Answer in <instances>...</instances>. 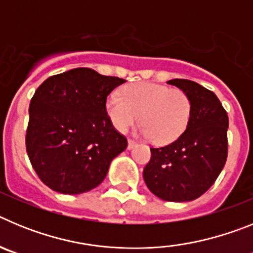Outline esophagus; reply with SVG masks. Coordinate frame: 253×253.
Here are the masks:
<instances>
[{
	"label": "esophagus",
	"instance_id": "1",
	"mask_svg": "<svg viewBox=\"0 0 253 253\" xmlns=\"http://www.w3.org/2000/svg\"><path fill=\"white\" fill-rule=\"evenodd\" d=\"M135 146H137V143L134 142V140H131V139L128 140V149H133Z\"/></svg>",
	"mask_w": 253,
	"mask_h": 253
}]
</instances>
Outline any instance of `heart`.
Segmentation results:
<instances>
[{
	"instance_id": "heart-1",
	"label": "heart",
	"mask_w": 253,
	"mask_h": 253,
	"mask_svg": "<svg viewBox=\"0 0 253 253\" xmlns=\"http://www.w3.org/2000/svg\"><path fill=\"white\" fill-rule=\"evenodd\" d=\"M123 93L113 92L106 100V113L116 130L126 131L139 119L142 135L152 137L157 144H167L186 129L191 102L184 91L140 82L125 87Z\"/></svg>"
}]
</instances>
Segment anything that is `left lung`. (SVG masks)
Segmentation results:
<instances>
[{
	"label": "left lung",
	"instance_id": "1",
	"mask_svg": "<svg viewBox=\"0 0 253 253\" xmlns=\"http://www.w3.org/2000/svg\"><path fill=\"white\" fill-rule=\"evenodd\" d=\"M189 96L191 114L186 130L175 142L151 148L144 182L166 202H191L209 189L228 154V115L216 95L190 80H171Z\"/></svg>",
	"mask_w": 253,
	"mask_h": 253
}]
</instances>
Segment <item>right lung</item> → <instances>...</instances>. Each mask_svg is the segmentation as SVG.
<instances>
[{"mask_svg": "<svg viewBox=\"0 0 253 253\" xmlns=\"http://www.w3.org/2000/svg\"><path fill=\"white\" fill-rule=\"evenodd\" d=\"M124 82L73 68L38 87L29 106L26 152L46 186L77 195L104 181L111 161L128 146L106 113L107 96Z\"/></svg>", "mask_w": 253, "mask_h": 253, "instance_id": "add662e5", "label": "right lung"}]
</instances>
